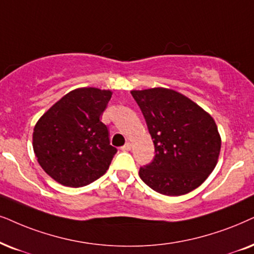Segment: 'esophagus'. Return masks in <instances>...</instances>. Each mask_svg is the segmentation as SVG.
Masks as SVG:
<instances>
[{
  "label": "esophagus",
  "mask_w": 254,
  "mask_h": 254,
  "mask_svg": "<svg viewBox=\"0 0 254 254\" xmlns=\"http://www.w3.org/2000/svg\"><path fill=\"white\" fill-rule=\"evenodd\" d=\"M120 149H121V150H123V151H128V150H130V143H129V142L125 143V144H124V146L120 148Z\"/></svg>",
  "instance_id": "1"
}]
</instances>
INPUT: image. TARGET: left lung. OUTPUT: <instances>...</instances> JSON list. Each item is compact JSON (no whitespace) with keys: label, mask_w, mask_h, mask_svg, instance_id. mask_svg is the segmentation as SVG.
<instances>
[{"label":"left lung","mask_w":254,"mask_h":254,"mask_svg":"<svg viewBox=\"0 0 254 254\" xmlns=\"http://www.w3.org/2000/svg\"><path fill=\"white\" fill-rule=\"evenodd\" d=\"M155 148L139 175L148 187L167 196H181L199 187L215 169L220 151L218 128L211 115L179 92L163 87L131 91Z\"/></svg>","instance_id":"left-lung-1"}]
</instances>
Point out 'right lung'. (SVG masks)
Returning a JSON list of instances; mask_svg holds the SVG:
<instances>
[{"mask_svg": "<svg viewBox=\"0 0 254 254\" xmlns=\"http://www.w3.org/2000/svg\"><path fill=\"white\" fill-rule=\"evenodd\" d=\"M111 91L77 88L64 95L38 120L32 146L38 163L65 187L87 186L106 173L118 149L100 121Z\"/></svg>", "mask_w": 254, "mask_h": 254, "instance_id": "1", "label": "right lung"}]
</instances>
